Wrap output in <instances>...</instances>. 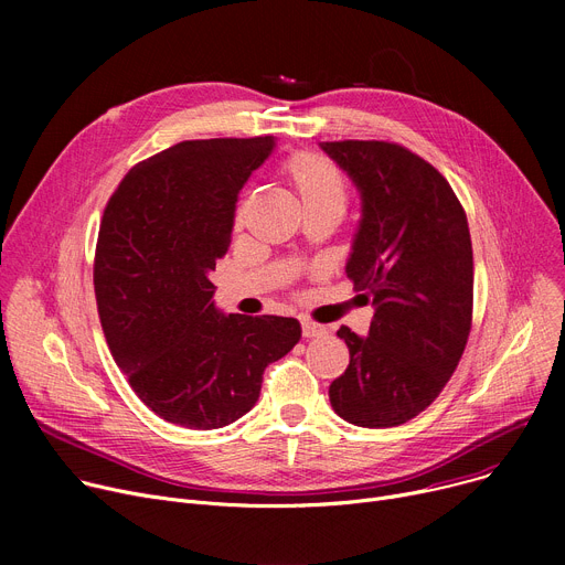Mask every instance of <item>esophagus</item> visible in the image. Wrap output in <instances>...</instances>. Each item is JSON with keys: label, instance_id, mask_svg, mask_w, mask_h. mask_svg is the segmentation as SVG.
Masks as SVG:
<instances>
[{"label": "esophagus", "instance_id": "esophagus-1", "mask_svg": "<svg viewBox=\"0 0 565 565\" xmlns=\"http://www.w3.org/2000/svg\"><path fill=\"white\" fill-rule=\"evenodd\" d=\"M302 334H305V339L322 337V334H328V328H324V324H318V322H311V320L302 318Z\"/></svg>", "mask_w": 565, "mask_h": 565}]
</instances>
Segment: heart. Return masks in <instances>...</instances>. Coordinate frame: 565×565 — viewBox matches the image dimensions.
<instances>
[{
  "mask_svg": "<svg viewBox=\"0 0 565 565\" xmlns=\"http://www.w3.org/2000/svg\"><path fill=\"white\" fill-rule=\"evenodd\" d=\"M284 171L292 188L298 190L305 207L330 205L343 211L348 203V183L343 173L322 156L298 153L292 156Z\"/></svg>",
  "mask_w": 565,
  "mask_h": 565,
  "instance_id": "b5f03b06",
  "label": "heart"
}]
</instances>
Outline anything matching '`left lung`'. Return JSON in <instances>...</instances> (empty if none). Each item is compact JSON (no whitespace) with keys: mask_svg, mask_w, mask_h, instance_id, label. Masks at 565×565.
<instances>
[{"mask_svg":"<svg viewBox=\"0 0 565 565\" xmlns=\"http://www.w3.org/2000/svg\"><path fill=\"white\" fill-rule=\"evenodd\" d=\"M362 199L345 275L373 302L366 337L341 328L350 364L330 384L348 424L392 428L424 412L454 375L471 328L467 215L433 164L390 141H322Z\"/></svg>","mask_w":565,"mask_h":565,"instance_id":"1","label":"left lung"}]
</instances>
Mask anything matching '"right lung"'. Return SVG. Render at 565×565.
<instances>
[{
    "label": "right lung",
    "mask_w": 565,
    "mask_h": 565,
    "mask_svg": "<svg viewBox=\"0 0 565 565\" xmlns=\"http://www.w3.org/2000/svg\"><path fill=\"white\" fill-rule=\"evenodd\" d=\"M273 148L275 137L181 141L132 167L105 207L94 265L105 339L135 394L169 424L237 422L265 366L302 337L295 318L213 302L237 192Z\"/></svg>",
    "instance_id": "add662e5"
}]
</instances>
